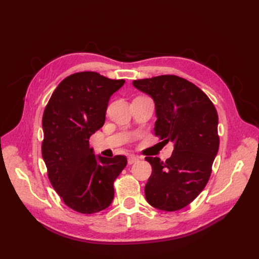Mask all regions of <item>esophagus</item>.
Wrapping results in <instances>:
<instances>
[{
  "mask_svg": "<svg viewBox=\"0 0 259 259\" xmlns=\"http://www.w3.org/2000/svg\"><path fill=\"white\" fill-rule=\"evenodd\" d=\"M138 161H139V158H138V156H136V155H130L128 156V160H127L130 165H131V164H134V163L138 162Z\"/></svg>",
  "mask_w": 259,
  "mask_h": 259,
  "instance_id": "esophagus-1",
  "label": "esophagus"
}]
</instances>
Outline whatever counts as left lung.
<instances>
[{"instance_id": "8db88e82", "label": "left lung", "mask_w": 259, "mask_h": 259, "mask_svg": "<svg viewBox=\"0 0 259 259\" xmlns=\"http://www.w3.org/2000/svg\"><path fill=\"white\" fill-rule=\"evenodd\" d=\"M133 85L154 100V134L164 145L174 144L165 162L146 158L152 167L145 187L146 200L161 210L182 209L209 179L219 148L216 108L198 86L177 75L134 80Z\"/></svg>"}]
</instances>
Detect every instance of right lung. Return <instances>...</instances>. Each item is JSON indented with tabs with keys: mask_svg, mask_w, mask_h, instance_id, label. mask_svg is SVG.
<instances>
[{
	"mask_svg": "<svg viewBox=\"0 0 259 259\" xmlns=\"http://www.w3.org/2000/svg\"><path fill=\"white\" fill-rule=\"evenodd\" d=\"M97 72L67 76L43 113L42 156L50 182L65 204L81 214L107 208L113 183L127 164L125 155L96 158L90 137L103 126L111 95L124 84Z\"/></svg>",
	"mask_w": 259,
	"mask_h": 259,
	"instance_id": "1",
	"label": "right lung"
}]
</instances>
